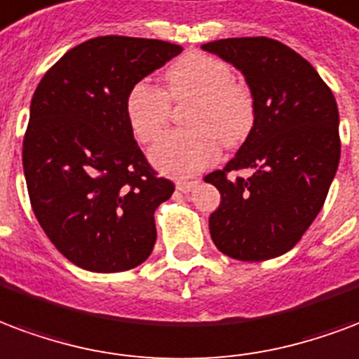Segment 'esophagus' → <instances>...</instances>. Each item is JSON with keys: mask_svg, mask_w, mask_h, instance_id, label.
Listing matches in <instances>:
<instances>
[{"mask_svg": "<svg viewBox=\"0 0 359 359\" xmlns=\"http://www.w3.org/2000/svg\"><path fill=\"white\" fill-rule=\"evenodd\" d=\"M196 187V180H177V190L180 192H190Z\"/></svg>", "mask_w": 359, "mask_h": 359, "instance_id": "obj_1", "label": "esophagus"}]
</instances>
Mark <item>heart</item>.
<instances>
[{
    "label": "heart",
    "instance_id": "1",
    "mask_svg": "<svg viewBox=\"0 0 359 359\" xmlns=\"http://www.w3.org/2000/svg\"><path fill=\"white\" fill-rule=\"evenodd\" d=\"M194 98L190 129L167 133L152 148V161L169 175H192L213 163L220 141L240 146L255 126V98L245 83L232 78L230 66L207 53H187L165 70V91L137 81L126 97V114L135 137L150 144L171 118V102Z\"/></svg>",
    "mask_w": 359,
    "mask_h": 359
}]
</instances>
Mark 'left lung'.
Returning a JSON list of instances; mask_svg holds the SVG:
<instances>
[{
	"label": "left lung",
	"mask_w": 359,
	"mask_h": 359,
	"mask_svg": "<svg viewBox=\"0 0 359 359\" xmlns=\"http://www.w3.org/2000/svg\"><path fill=\"white\" fill-rule=\"evenodd\" d=\"M245 76L255 126L224 169L209 172L220 205L209 217L215 245L259 262L287 253L325 203L339 159V110L314 66L270 38H228L201 45ZM253 168L251 177L230 172Z\"/></svg>",
	"instance_id": "1"
}]
</instances>
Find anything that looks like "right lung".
<instances>
[{"instance_id":"right-lung-1","label":"right lung","mask_w":359,"mask_h":359,"mask_svg":"<svg viewBox=\"0 0 359 359\" xmlns=\"http://www.w3.org/2000/svg\"><path fill=\"white\" fill-rule=\"evenodd\" d=\"M182 53L161 39L100 36L45 72L22 140L32 209L66 259L89 272H126L150 257L154 213L175 184L133 137V85Z\"/></svg>"}]
</instances>
